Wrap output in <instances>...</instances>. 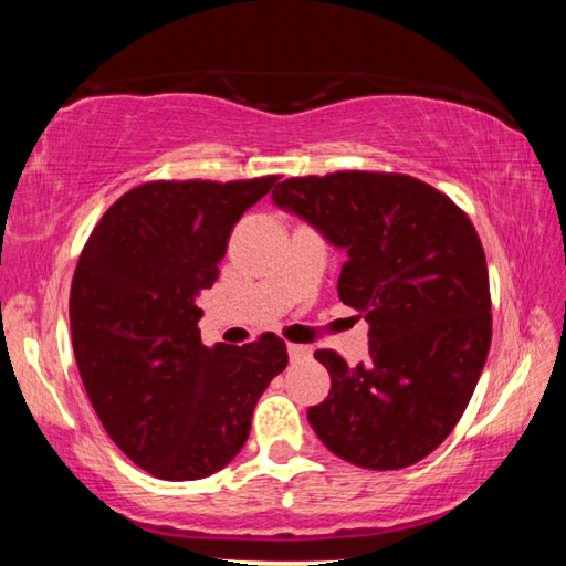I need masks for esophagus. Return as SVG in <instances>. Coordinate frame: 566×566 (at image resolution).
Returning a JSON list of instances; mask_svg holds the SVG:
<instances>
[{"label": "esophagus", "instance_id": "34e87169", "mask_svg": "<svg viewBox=\"0 0 566 566\" xmlns=\"http://www.w3.org/2000/svg\"><path fill=\"white\" fill-rule=\"evenodd\" d=\"M286 352H290V359H304L312 354V349L304 347V344H286Z\"/></svg>", "mask_w": 566, "mask_h": 566}]
</instances>
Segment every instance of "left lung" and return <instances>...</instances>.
<instances>
[{"label": "left lung", "instance_id": "8db88e82", "mask_svg": "<svg viewBox=\"0 0 566 566\" xmlns=\"http://www.w3.org/2000/svg\"><path fill=\"white\" fill-rule=\"evenodd\" d=\"M272 202L344 252L339 300L369 324V359L314 357L329 397L306 419L332 454L401 469L444 442L492 342L490 274L469 217L407 175L334 171L276 185Z\"/></svg>", "mask_w": 566, "mask_h": 566}]
</instances>
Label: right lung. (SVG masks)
Segmentation results:
<instances>
[{"label":"right lung","instance_id":"right-lung-1","mask_svg":"<svg viewBox=\"0 0 566 566\" xmlns=\"http://www.w3.org/2000/svg\"><path fill=\"white\" fill-rule=\"evenodd\" d=\"M280 177L147 181L114 202L74 270L72 347L94 411L134 464L169 482L239 454L286 344L205 347L199 294L212 290L234 224Z\"/></svg>","mask_w":566,"mask_h":566}]
</instances>
